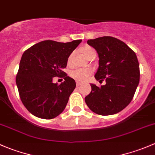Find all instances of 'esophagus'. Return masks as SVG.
<instances>
[{"label":"esophagus","instance_id":"obj_1","mask_svg":"<svg viewBox=\"0 0 155 155\" xmlns=\"http://www.w3.org/2000/svg\"><path fill=\"white\" fill-rule=\"evenodd\" d=\"M81 85H82V83H80L79 82H76V87H79Z\"/></svg>","mask_w":155,"mask_h":155}]
</instances>
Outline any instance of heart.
<instances>
[{
	"instance_id": "1",
	"label": "heart",
	"mask_w": 155,
	"mask_h": 155,
	"mask_svg": "<svg viewBox=\"0 0 155 155\" xmlns=\"http://www.w3.org/2000/svg\"><path fill=\"white\" fill-rule=\"evenodd\" d=\"M93 48L91 47H89V46H86L84 48V52H85V55H87L88 53L90 51H93ZM72 58H73V53L70 54L69 55L68 59V63L70 64L72 61ZM92 71L91 70H87V69H75V70H72L70 73V76L73 78V79H75L76 81L79 82H84L85 81L87 80V79L89 78V76L91 75Z\"/></svg>"
}]
</instances>
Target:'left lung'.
Listing matches in <instances>:
<instances>
[{"label":"left lung","instance_id":"obj_1","mask_svg":"<svg viewBox=\"0 0 155 155\" xmlns=\"http://www.w3.org/2000/svg\"><path fill=\"white\" fill-rule=\"evenodd\" d=\"M97 50L99 68L94 77L105 85L91 84V91L85 101L92 112L110 115L124 109L132 101L140 82V68L136 53L124 42L109 36L88 40Z\"/></svg>","mask_w":155,"mask_h":155}]
</instances>
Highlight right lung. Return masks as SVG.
I'll list each match as a JSON object with an SVG mask.
<instances>
[{
    "mask_svg": "<svg viewBox=\"0 0 155 155\" xmlns=\"http://www.w3.org/2000/svg\"><path fill=\"white\" fill-rule=\"evenodd\" d=\"M81 42L44 40L23 53L15 82L21 102L32 115L51 119L65 109L76 82L62 69L66 68L69 55ZM55 76L65 81L60 85L53 84Z\"/></svg>",
    "mask_w": 155,
    "mask_h": 155,
    "instance_id": "right-lung-1",
    "label": "right lung"
}]
</instances>
